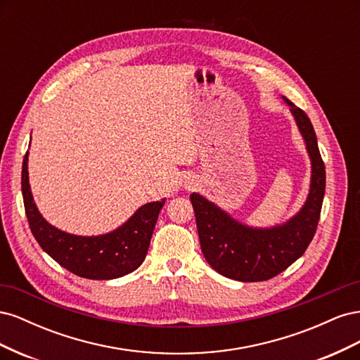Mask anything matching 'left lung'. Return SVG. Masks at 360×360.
I'll return each mask as SVG.
<instances>
[{
    "instance_id": "obj_1",
    "label": "left lung",
    "mask_w": 360,
    "mask_h": 360,
    "mask_svg": "<svg viewBox=\"0 0 360 360\" xmlns=\"http://www.w3.org/2000/svg\"><path fill=\"white\" fill-rule=\"evenodd\" d=\"M284 101L296 120L311 158V188L300 212L278 226L250 228L233 219L200 193L191 195L207 263L230 279L258 282L279 275L304 254L317 231L326 188L324 162L311 120L285 97Z\"/></svg>"
}]
</instances>
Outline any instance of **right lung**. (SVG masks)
I'll return each instance as SVG.
<instances>
[{"label":"right lung","instance_id":"add662e5","mask_svg":"<svg viewBox=\"0 0 360 360\" xmlns=\"http://www.w3.org/2000/svg\"><path fill=\"white\" fill-rule=\"evenodd\" d=\"M22 195L27 219L40 248L72 274L86 279H115L138 269L147 255L151 234L165 200L148 202L117 230L102 236H73L43 219L28 181V151L22 163Z\"/></svg>","mask_w":360,"mask_h":360}]
</instances>
